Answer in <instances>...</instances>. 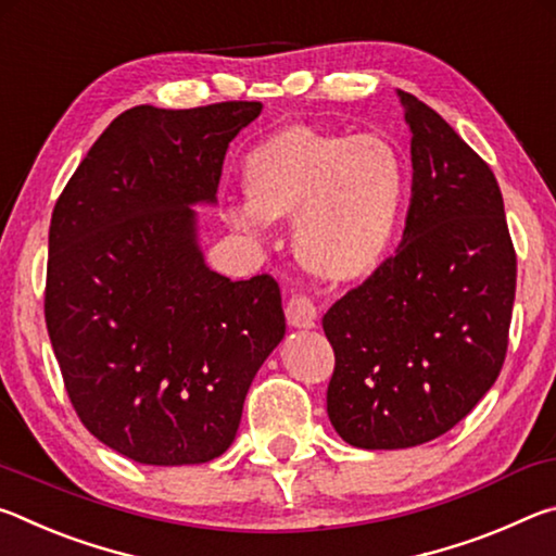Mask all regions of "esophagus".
Here are the masks:
<instances>
[{
    "mask_svg": "<svg viewBox=\"0 0 556 556\" xmlns=\"http://www.w3.org/2000/svg\"><path fill=\"white\" fill-rule=\"evenodd\" d=\"M316 318H318V314H316V306H314L312 299L304 296V294H296V296L289 299V304H287V321H289V326H294V328H314L316 326Z\"/></svg>",
    "mask_w": 556,
    "mask_h": 556,
    "instance_id": "obj_1",
    "label": "esophagus"
}]
</instances>
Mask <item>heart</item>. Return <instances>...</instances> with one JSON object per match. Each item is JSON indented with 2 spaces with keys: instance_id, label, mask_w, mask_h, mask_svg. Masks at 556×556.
Here are the masks:
<instances>
[{
  "instance_id": "b5f03b06",
  "label": "heart",
  "mask_w": 556,
  "mask_h": 556,
  "mask_svg": "<svg viewBox=\"0 0 556 556\" xmlns=\"http://www.w3.org/2000/svg\"><path fill=\"white\" fill-rule=\"evenodd\" d=\"M250 203L228 208L235 230L260 235L294 220L301 265L326 281H355L382 265L407 201V164L384 135L289 125L244 156Z\"/></svg>"
}]
</instances>
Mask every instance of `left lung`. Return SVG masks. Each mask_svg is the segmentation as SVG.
<instances>
[{"label":"left lung","mask_w":556,"mask_h":556,"mask_svg":"<svg viewBox=\"0 0 556 556\" xmlns=\"http://www.w3.org/2000/svg\"><path fill=\"white\" fill-rule=\"evenodd\" d=\"M397 96L412 131L402 242L324 316L336 353L328 419L357 448H409L456 427L501 375L515 301L491 166L439 112Z\"/></svg>","instance_id":"1"}]
</instances>
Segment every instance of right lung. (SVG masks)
Masks as SVG:
<instances>
[{"label": "right lung", "mask_w": 556, "mask_h": 556, "mask_svg": "<svg viewBox=\"0 0 556 556\" xmlns=\"http://www.w3.org/2000/svg\"><path fill=\"white\" fill-rule=\"evenodd\" d=\"M260 102L122 112L55 201L46 328L92 437L147 466L205 464L285 338L279 285L205 265L195 211Z\"/></svg>", "instance_id": "right-lung-1"}]
</instances>
